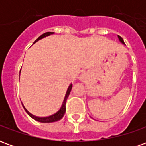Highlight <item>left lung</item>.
<instances>
[{"label":"left lung","mask_w":146,"mask_h":146,"mask_svg":"<svg viewBox=\"0 0 146 146\" xmlns=\"http://www.w3.org/2000/svg\"><path fill=\"white\" fill-rule=\"evenodd\" d=\"M118 38H119V40L123 44H124V41H123V38L121 36H119V35H118Z\"/></svg>","instance_id":"8db88e82"}]
</instances>
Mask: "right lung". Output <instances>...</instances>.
<instances>
[{
	"label": "right lung",
	"instance_id": "right-lung-1",
	"mask_svg": "<svg viewBox=\"0 0 146 146\" xmlns=\"http://www.w3.org/2000/svg\"><path fill=\"white\" fill-rule=\"evenodd\" d=\"M54 32H47V33H44V34H42L40 36H39L38 38L36 39L35 41L33 42V44H35L36 42H37L40 40H41V39L44 38L46 36H48L51 35V34H54ZM72 87H73V84H71L69 87H68V88H67L66 93V95H65V98H64V100L62 102V104L61 106V107L59 110H58L57 112L54 114H52L51 116H45V117H37V116H35L32 115L31 113H30L27 110H26V108H24L25 110H26V112L27 113V114L29 115V116L31 117V118H33V119H35L36 121H38V122L40 123H52V122H56L58 120H59L61 119L63 116L65 115V113H66V100L68 97H69V95H70V93L71 92V90H72Z\"/></svg>",
	"mask_w": 146,
	"mask_h": 146
}]
</instances>
